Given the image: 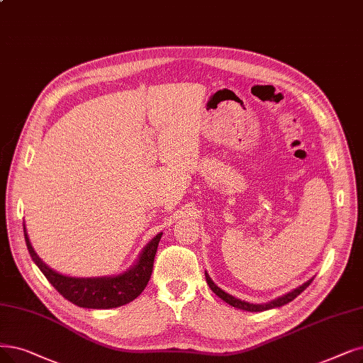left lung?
<instances>
[{
  "instance_id": "8db88e82",
  "label": "left lung",
  "mask_w": 363,
  "mask_h": 363,
  "mask_svg": "<svg viewBox=\"0 0 363 363\" xmlns=\"http://www.w3.org/2000/svg\"><path fill=\"white\" fill-rule=\"evenodd\" d=\"M206 280H207V284H208V287L211 289V291H213L217 296H219L220 299H223L226 303H229V306L235 307V308H240V310H244V311H250V313H257V311H265V310H271V308L283 307V306H286V303L294 301L299 294H302L303 291H306V289L310 286V283L313 281V279H310L308 281L301 284L299 287L294 289V291L287 292L286 295L275 298V299H272V301H269V302H265V303H252V302L241 301V299H238V298H235V296H232V295L226 294V292L223 291V289H220L219 286H217V284L211 280V277H210L207 271H206Z\"/></svg>"
}]
</instances>
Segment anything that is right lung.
Masks as SVG:
<instances>
[{"mask_svg":"<svg viewBox=\"0 0 363 363\" xmlns=\"http://www.w3.org/2000/svg\"><path fill=\"white\" fill-rule=\"evenodd\" d=\"M23 235L34 264L45 274V277L57 292L82 308L103 310L122 307L125 303L134 301L146 289L153 271L155 255L162 232H159L156 237L144 245L134 265L121 274L104 275V277H69V275L52 269L35 253L30 237H28L25 223Z\"/></svg>","mask_w":363,"mask_h":363,"instance_id":"right-lung-1","label":"right lung"}]
</instances>
